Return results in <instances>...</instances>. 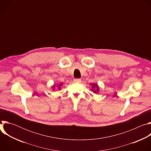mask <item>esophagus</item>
Here are the masks:
<instances>
[{"instance_id": "esophagus-1", "label": "esophagus", "mask_w": 151, "mask_h": 151, "mask_svg": "<svg viewBox=\"0 0 151 151\" xmlns=\"http://www.w3.org/2000/svg\"><path fill=\"white\" fill-rule=\"evenodd\" d=\"M73 81H74V82H75L79 83V82H80L81 81V79H79V78H77V79H75Z\"/></svg>"}]
</instances>
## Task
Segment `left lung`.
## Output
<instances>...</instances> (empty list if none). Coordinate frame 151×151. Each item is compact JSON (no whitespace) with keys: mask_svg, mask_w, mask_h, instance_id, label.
<instances>
[{"mask_svg":"<svg viewBox=\"0 0 151 151\" xmlns=\"http://www.w3.org/2000/svg\"><path fill=\"white\" fill-rule=\"evenodd\" d=\"M92 88H93L92 91H93L94 93L97 94V93L99 92V86L97 85V84H96V83H93V84H92Z\"/></svg>","mask_w":151,"mask_h":151,"instance_id":"obj_1","label":"left lung"}]
</instances>
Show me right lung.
I'll list each match as a JSON object with an SVG mask.
<instances>
[{
  "instance_id": "obj_1",
  "label": "right lung",
  "mask_w": 151,
  "mask_h": 151,
  "mask_svg": "<svg viewBox=\"0 0 151 151\" xmlns=\"http://www.w3.org/2000/svg\"><path fill=\"white\" fill-rule=\"evenodd\" d=\"M63 85V83H60L58 85V90H60V88H61V86ZM54 88H55V87H54H54H53V88H52V90H54Z\"/></svg>"
}]
</instances>
